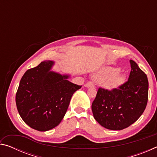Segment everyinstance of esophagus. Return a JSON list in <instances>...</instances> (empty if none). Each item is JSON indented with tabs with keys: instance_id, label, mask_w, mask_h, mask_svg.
<instances>
[{
	"instance_id": "obj_1",
	"label": "esophagus",
	"mask_w": 157,
	"mask_h": 157,
	"mask_svg": "<svg viewBox=\"0 0 157 157\" xmlns=\"http://www.w3.org/2000/svg\"><path fill=\"white\" fill-rule=\"evenodd\" d=\"M85 86H86V87H92V86H94V84H93L91 82H88L87 83H86V84H85Z\"/></svg>"
}]
</instances>
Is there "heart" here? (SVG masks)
Segmentation results:
<instances>
[{
	"mask_svg": "<svg viewBox=\"0 0 157 157\" xmlns=\"http://www.w3.org/2000/svg\"><path fill=\"white\" fill-rule=\"evenodd\" d=\"M120 69L118 68H107L97 75L96 78L101 82V84L107 89L116 88L123 83L124 78L120 75Z\"/></svg>",
	"mask_w": 157,
	"mask_h": 157,
	"instance_id": "heart-1",
	"label": "heart"
}]
</instances>
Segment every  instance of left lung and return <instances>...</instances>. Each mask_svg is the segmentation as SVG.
I'll list each match as a JSON object with an SVG mask.
<instances>
[{
	"label": "left lung",
	"instance_id": "left-lung-1",
	"mask_svg": "<svg viewBox=\"0 0 157 157\" xmlns=\"http://www.w3.org/2000/svg\"><path fill=\"white\" fill-rule=\"evenodd\" d=\"M128 80L112 89L99 87L91 109L94 118L102 127L121 130L142 115L148 100V79L137 63L130 60Z\"/></svg>",
	"mask_w": 157,
	"mask_h": 157
}]
</instances>
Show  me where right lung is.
Returning a JSON list of instances; mask_svg holds the SVG:
<instances>
[{
	"label": "right lung",
	"instance_id": "add662e5",
	"mask_svg": "<svg viewBox=\"0 0 157 157\" xmlns=\"http://www.w3.org/2000/svg\"><path fill=\"white\" fill-rule=\"evenodd\" d=\"M53 62L44 61L23 75L16 104L23 121L33 129L45 132L57 127L64 117L72 95L82 86L68 76L50 71Z\"/></svg>",
	"mask_w": 157,
	"mask_h": 157
}]
</instances>
